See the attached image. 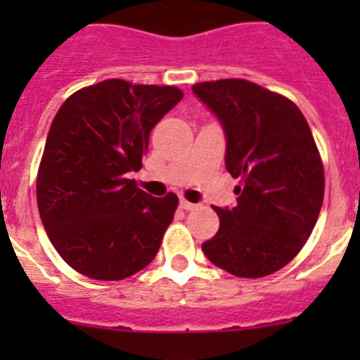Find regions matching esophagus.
Masks as SVG:
<instances>
[{"label": "esophagus", "mask_w": 360, "mask_h": 360, "mask_svg": "<svg viewBox=\"0 0 360 360\" xmlns=\"http://www.w3.org/2000/svg\"><path fill=\"white\" fill-rule=\"evenodd\" d=\"M198 207V205H196V203H191V202H187V200H180V209H184V211H195V209Z\"/></svg>", "instance_id": "34e87169"}]
</instances>
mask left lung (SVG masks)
<instances>
[{"label": "left lung", "mask_w": 360, "mask_h": 360, "mask_svg": "<svg viewBox=\"0 0 360 360\" xmlns=\"http://www.w3.org/2000/svg\"><path fill=\"white\" fill-rule=\"evenodd\" d=\"M193 94L225 131V167L236 207H214L219 229L202 243L211 263L238 278H263L290 263L316 227L324 169L301 110L245 79L198 82Z\"/></svg>", "instance_id": "obj_1"}]
</instances>
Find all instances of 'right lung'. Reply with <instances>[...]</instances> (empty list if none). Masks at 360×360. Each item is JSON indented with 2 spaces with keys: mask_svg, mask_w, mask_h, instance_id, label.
Here are the masks:
<instances>
[{
  "mask_svg": "<svg viewBox=\"0 0 360 360\" xmlns=\"http://www.w3.org/2000/svg\"><path fill=\"white\" fill-rule=\"evenodd\" d=\"M174 86L108 79L66 98L37 173V207L53 249L98 281H119L155 259L178 198H153L128 173L142 167L149 133L182 101Z\"/></svg>",
  "mask_w": 360,
  "mask_h": 360,
  "instance_id": "right-lung-1",
  "label": "right lung"
}]
</instances>
